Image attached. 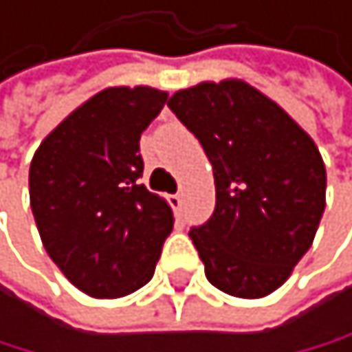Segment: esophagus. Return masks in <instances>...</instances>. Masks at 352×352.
Masks as SVG:
<instances>
[{
  "label": "esophagus",
  "instance_id": "obj_1",
  "mask_svg": "<svg viewBox=\"0 0 352 352\" xmlns=\"http://www.w3.org/2000/svg\"><path fill=\"white\" fill-rule=\"evenodd\" d=\"M168 202H170V206H173V211H175V215H179V213H182V204H184V199H182V195H179V193H175V195H170V197H168Z\"/></svg>",
  "mask_w": 352,
  "mask_h": 352
}]
</instances>
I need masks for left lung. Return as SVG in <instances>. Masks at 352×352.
<instances>
[{"label": "left lung", "instance_id": "8db88e82", "mask_svg": "<svg viewBox=\"0 0 352 352\" xmlns=\"http://www.w3.org/2000/svg\"><path fill=\"white\" fill-rule=\"evenodd\" d=\"M168 107L202 144L215 208L190 227L208 283L261 299L285 283L326 208V166L314 141L243 80L199 82Z\"/></svg>", "mask_w": 352, "mask_h": 352}]
</instances>
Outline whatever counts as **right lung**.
<instances>
[{"label": "right lung", "instance_id": "right-lung-1", "mask_svg": "<svg viewBox=\"0 0 352 352\" xmlns=\"http://www.w3.org/2000/svg\"><path fill=\"white\" fill-rule=\"evenodd\" d=\"M168 94L109 87L42 141L28 170L33 218L60 272L96 299L144 287L155 274L173 211L139 182V139Z\"/></svg>", "mask_w": 352, "mask_h": 352}]
</instances>
